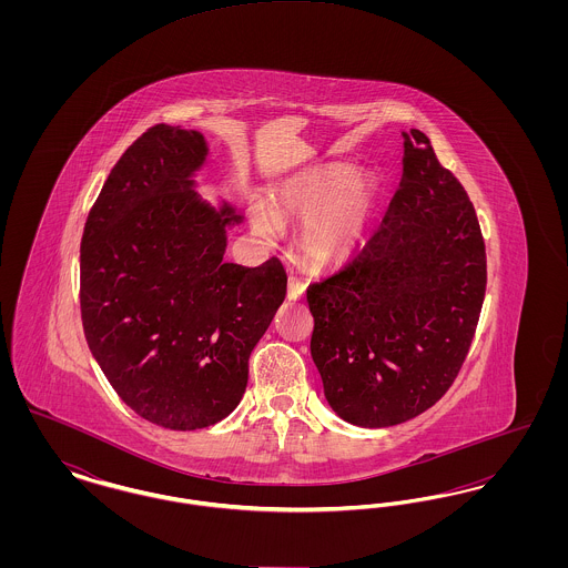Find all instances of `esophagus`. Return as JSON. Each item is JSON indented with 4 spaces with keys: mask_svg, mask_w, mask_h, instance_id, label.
<instances>
[{
    "mask_svg": "<svg viewBox=\"0 0 568 568\" xmlns=\"http://www.w3.org/2000/svg\"><path fill=\"white\" fill-rule=\"evenodd\" d=\"M304 290H306V285H304V281H300L297 276H290V283H287V297L290 300H300V297L304 296Z\"/></svg>",
    "mask_w": 568,
    "mask_h": 568,
    "instance_id": "obj_1",
    "label": "esophagus"
}]
</instances>
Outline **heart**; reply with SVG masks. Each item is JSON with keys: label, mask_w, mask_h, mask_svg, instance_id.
Wrapping results in <instances>:
<instances>
[{"label": "heart", "mask_w": 568, "mask_h": 568, "mask_svg": "<svg viewBox=\"0 0 568 568\" xmlns=\"http://www.w3.org/2000/svg\"><path fill=\"white\" fill-rule=\"evenodd\" d=\"M368 211L371 181L364 176L352 179L347 165H329L281 191L272 204V213L264 206H255L251 216L255 232L266 239L278 234V221L304 223L315 217L304 234V246L315 260L332 262L347 255L359 243Z\"/></svg>", "instance_id": "heart-1"}]
</instances>
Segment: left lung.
Listing matches in <instances>:
<instances>
[{"label": "left lung", "instance_id": "left-lung-1", "mask_svg": "<svg viewBox=\"0 0 568 568\" xmlns=\"http://www.w3.org/2000/svg\"><path fill=\"white\" fill-rule=\"evenodd\" d=\"M403 135V179L375 234L306 290L325 400L362 428L403 424L445 396L486 297V243L468 193L428 135Z\"/></svg>", "mask_w": 568, "mask_h": 568}]
</instances>
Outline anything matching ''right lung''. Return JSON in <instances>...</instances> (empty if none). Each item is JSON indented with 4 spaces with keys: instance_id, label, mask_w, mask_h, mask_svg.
<instances>
[{
    "instance_id": "1",
    "label": "right lung",
    "mask_w": 568,
    "mask_h": 568,
    "mask_svg": "<svg viewBox=\"0 0 568 568\" xmlns=\"http://www.w3.org/2000/svg\"><path fill=\"white\" fill-rule=\"evenodd\" d=\"M200 132L153 125L110 170L81 241L89 349L119 398L170 430L209 428L243 398L248 355L287 294L278 257L225 262L232 206L193 191Z\"/></svg>"
}]
</instances>
